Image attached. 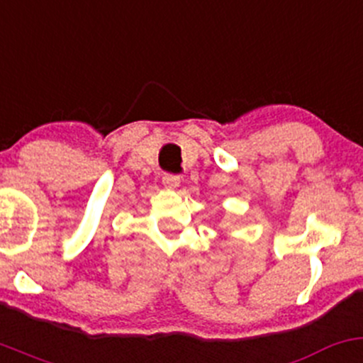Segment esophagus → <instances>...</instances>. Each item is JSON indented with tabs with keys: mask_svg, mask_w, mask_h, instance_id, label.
<instances>
[{
	"mask_svg": "<svg viewBox=\"0 0 363 363\" xmlns=\"http://www.w3.org/2000/svg\"><path fill=\"white\" fill-rule=\"evenodd\" d=\"M162 183L167 186V189H178L180 186V177H177V174H169L166 173L164 177H162Z\"/></svg>",
	"mask_w": 363,
	"mask_h": 363,
	"instance_id": "1",
	"label": "esophagus"
}]
</instances>
